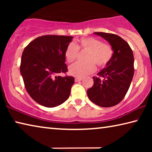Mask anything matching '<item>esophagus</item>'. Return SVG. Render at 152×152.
<instances>
[{
  "label": "esophagus",
  "instance_id": "esophagus-1",
  "mask_svg": "<svg viewBox=\"0 0 152 152\" xmlns=\"http://www.w3.org/2000/svg\"><path fill=\"white\" fill-rule=\"evenodd\" d=\"M82 80V78H81V77H76V78H75V79H74V80H75L76 82H77L81 81Z\"/></svg>",
  "mask_w": 152,
  "mask_h": 152
}]
</instances>
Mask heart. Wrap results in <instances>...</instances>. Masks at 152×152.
Masks as SVG:
<instances>
[{"label": "heart", "instance_id": "obj_1", "mask_svg": "<svg viewBox=\"0 0 152 152\" xmlns=\"http://www.w3.org/2000/svg\"><path fill=\"white\" fill-rule=\"evenodd\" d=\"M78 50L86 51L84 57V61H78L69 68V73L76 77H83L94 72L98 68H103L111 60L113 50L111 46L102 43L95 37H84L79 39L76 44L69 43L65 50V58L68 63L76 60Z\"/></svg>", "mask_w": 152, "mask_h": 152}]
</instances>
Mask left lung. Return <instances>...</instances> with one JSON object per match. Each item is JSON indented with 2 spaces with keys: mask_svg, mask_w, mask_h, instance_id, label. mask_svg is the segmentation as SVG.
I'll use <instances>...</instances> for the list:
<instances>
[{
  "mask_svg": "<svg viewBox=\"0 0 152 152\" xmlns=\"http://www.w3.org/2000/svg\"><path fill=\"white\" fill-rule=\"evenodd\" d=\"M106 39L113 48V56L106 68L93 77L94 84L87 91L89 99L98 106L110 107L119 104L129 88L134 74V57L127 42L119 35L95 32Z\"/></svg>",
  "mask_w": 152,
  "mask_h": 152,
  "instance_id": "left-lung-1",
  "label": "left lung"
}]
</instances>
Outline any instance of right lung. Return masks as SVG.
Returning <instances> with one entry per match:
<instances>
[{"instance_id":"add662e5","label":"right lung","mask_w":152,"mask_h":152,"mask_svg":"<svg viewBox=\"0 0 152 152\" xmlns=\"http://www.w3.org/2000/svg\"><path fill=\"white\" fill-rule=\"evenodd\" d=\"M72 38L65 35H43L24 49L20 74L28 94L42 106H58L70 96L74 78L56 75L68 72L64 53Z\"/></svg>"}]
</instances>
